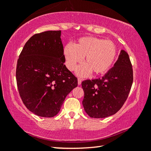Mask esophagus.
<instances>
[{
  "mask_svg": "<svg viewBox=\"0 0 151 151\" xmlns=\"http://www.w3.org/2000/svg\"><path fill=\"white\" fill-rule=\"evenodd\" d=\"M81 83H82V79L80 78H78V85H80L81 84Z\"/></svg>",
  "mask_w": 151,
  "mask_h": 151,
  "instance_id": "1",
  "label": "esophagus"
}]
</instances>
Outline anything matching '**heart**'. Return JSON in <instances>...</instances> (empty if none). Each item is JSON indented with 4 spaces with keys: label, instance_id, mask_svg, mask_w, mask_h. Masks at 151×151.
<instances>
[{
    "label": "heart",
    "instance_id": "1",
    "mask_svg": "<svg viewBox=\"0 0 151 151\" xmlns=\"http://www.w3.org/2000/svg\"><path fill=\"white\" fill-rule=\"evenodd\" d=\"M66 67L75 70L83 61L85 65L79 68L78 75L87 76L93 71L95 75L106 73L113 64L116 47L111 40L94 37L80 38L72 45H66L63 49Z\"/></svg>",
    "mask_w": 151,
    "mask_h": 151
}]
</instances>
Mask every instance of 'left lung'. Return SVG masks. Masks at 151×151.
Segmentation results:
<instances>
[{
  "mask_svg": "<svg viewBox=\"0 0 151 151\" xmlns=\"http://www.w3.org/2000/svg\"><path fill=\"white\" fill-rule=\"evenodd\" d=\"M133 71L128 53L121 50L118 60L104 76L82 82L83 105L91 118H105L118 112L128 98Z\"/></svg>",
  "mask_w": 151,
  "mask_h": 151,
  "instance_id": "8db88e82",
  "label": "left lung"
}]
</instances>
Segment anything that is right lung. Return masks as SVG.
<instances>
[{
	"label": "right lung",
	"mask_w": 151,
	"mask_h": 151,
	"mask_svg": "<svg viewBox=\"0 0 151 151\" xmlns=\"http://www.w3.org/2000/svg\"><path fill=\"white\" fill-rule=\"evenodd\" d=\"M60 30L35 34L24 45L17 61V87L27 108L37 115L53 117L66 96L78 85L66 67Z\"/></svg>",
	"instance_id": "add662e5"
}]
</instances>
